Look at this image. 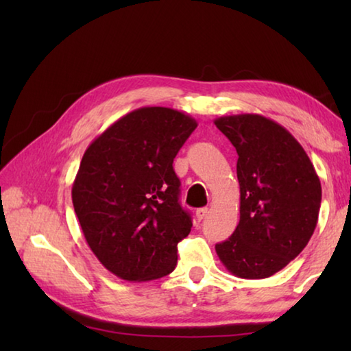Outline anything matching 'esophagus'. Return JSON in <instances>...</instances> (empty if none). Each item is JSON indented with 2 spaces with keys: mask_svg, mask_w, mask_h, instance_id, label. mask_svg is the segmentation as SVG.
I'll use <instances>...</instances> for the list:
<instances>
[{
  "mask_svg": "<svg viewBox=\"0 0 351 351\" xmlns=\"http://www.w3.org/2000/svg\"><path fill=\"white\" fill-rule=\"evenodd\" d=\"M207 213H209V209H207V207H201V209H198L197 213H195V217H197L198 221H201V219H204L207 217Z\"/></svg>",
  "mask_w": 351,
  "mask_h": 351,
  "instance_id": "1",
  "label": "esophagus"
}]
</instances>
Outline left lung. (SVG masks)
Returning <instances> with one entry per match:
<instances>
[{
    "mask_svg": "<svg viewBox=\"0 0 351 351\" xmlns=\"http://www.w3.org/2000/svg\"><path fill=\"white\" fill-rule=\"evenodd\" d=\"M235 147L240 223L215 245L230 274L266 278L283 269L316 229L322 187L314 165L287 128L260 114L215 119Z\"/></svg>",
    "mask_w": 351,
    "mask_h": 351,
    "instance_id": "1",
    "label": "left lung"
}]
</instances>
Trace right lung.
<instances>
[{"label": "right lung", "mask_w": 351, "mask_h": 351, "mask_svg": "<svg viewBox=\"0 0 351 351\" xmlns=\"http://www.w3.org/2000/svg\"><path fill=\"white\" fill-rule=\"evenodd\" d=\"M197 121L165 106L138 108L110 125L83 154L73 204L88 246L127 282L170 274L192 218L180 204L173 159Z\"/></svg>", "instance_id": "obj_1"}]
</instances>
